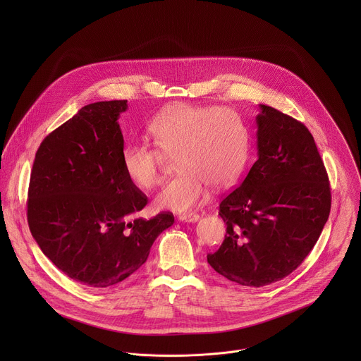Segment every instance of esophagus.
Listing matches in <instances>:
<instances>
[{
    "label": "esophagus",
    "mask_w": 361,
    "mask_h": 361,
    "mask_svg": "<svg viewBox=\"0 0 361 361\" xmlns=\"http://www.w3.org/2000/svg\"><path fill=\"white\" fill-rule=\"evenodd\" d=\"M180 221H184V223H195L200 220V216L195 214V213H188V214H181L178 217Z\"/></svg>",
    "instance_id": "1"
}]
</instances>
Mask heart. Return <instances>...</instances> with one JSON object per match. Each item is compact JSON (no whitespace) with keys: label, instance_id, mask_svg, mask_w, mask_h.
<instances>
[{"label":"heart","instance_id":"heart-1","mask_svg":"<svg viewBox=\"0 0 361 361\" xmlns=\"http://www.w3.org/2000/svg\"><path fill=\"white\" fill-rule=\"evenodd\" d=\"M148 131L157 149L142 141L121 152L127 178L141 190L161 181L163 156H176L180 173L156 197L159 209L187 212L209 195V187L227 188L243 174L250 154V133L240 114L216 106L178 104L163 110Z\"/></svg>","mask_w":361,"mask_h":361}]
</instances>
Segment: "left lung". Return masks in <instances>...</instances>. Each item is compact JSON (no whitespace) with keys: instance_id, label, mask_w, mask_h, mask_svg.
<instances>
[{"instance_id":"obj_1","label":"left lung","mask_w":361,"mask_h":361,"mask_svg":"<svg viewBox=\"0 0 361 361\" xmlns=\"http://www.w3.org/2000/svg\"><path fill=\"white\" fill-rule=\"evenodd\" d=\"M257 161L220 204L227 234L207 254L230 281L263 287L293 273L317 243L331 207L327 171L307 127L260 104Z\"/></svg>"}]
</instances>
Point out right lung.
I'll use <instances>...</instances> for the list:
<instances>
[{
	"label": "right lung",
	"mask_w": 361,
	"mask_h": 361,
	"mask_svg": "<svg viewBox=\"0 0 361 361\" xmlns=\"http://www.w3.org/2000/svg\"><path fill=\"white\" fill-rule=\"evenodd\" d=\"M127 99L84 106L41 142L31 170L27 219L41 251L70 279L104 288L148 259L171 213L137 217L147 197L124 174L118 124Z\"/></svg>",
	"instance_id": "right-lung-1"
}]
</instances>
